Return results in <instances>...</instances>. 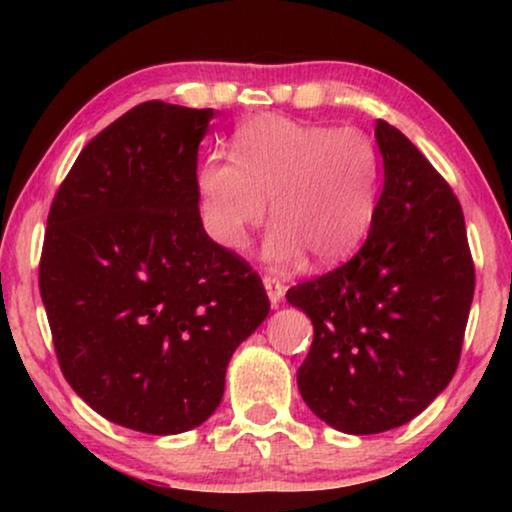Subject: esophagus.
Here are the masks:
<instances>
[{"label":"esophagus","instance_id":"obj_1","mask_svg":"<svg viewBox=\"0 0 512 512\" xmlns=\"http://www.w3.org/2000/svg\"><path fill=\"white\" fill-rule=\"evenodd\" d=\"M263 286H265V293H268V300L272 307H277L279 303H282V296H284V286L279 279L275 277H263Z\"/></svg>","mask_w":512,"mask_h":512}]
</instances>
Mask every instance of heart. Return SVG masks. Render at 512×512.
<instances>
[{
  "instance_id": "b5f03b06",
  "label": "heart",
  "mask_w": 512,
  "mask_h": 512,
  "mask_svg": "<svg viewBox=\"0 0 512 512\" xmlns=\"http://www.w3.org/2000/svg\"><path fill=\"white\" fill-rule=\"evenodd\" d=\"M380 156L373 139L352 128H328L261 114L233 135V158H209L198 172L207 233L240 251L265 221L263 258L298 263L305 254L331 265L368 235L377 209Z\"/></svg>"
}]
</instances>
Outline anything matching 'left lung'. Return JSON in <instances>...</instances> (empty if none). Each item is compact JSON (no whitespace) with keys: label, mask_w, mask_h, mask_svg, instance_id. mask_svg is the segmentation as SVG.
I'll return each instance as SVG.
<instances>
[{"label":"left lung","mask_w":512,"mask_h":512,"mask_svg":"<svg viewBox=\"0 0 512 512\" xmlns=\"http://www.w3.org/2000/svg\"><path fill=\"white\" fill-rule=\"evenodd\" d=\"M375 142L384 186L359 254L286 293L314 326L300 396L352 436L408 424L450 384L475 289L450 186L394 125L377 121Z\"/></svg>","instance_id":"8db88e82"}]
</instances>
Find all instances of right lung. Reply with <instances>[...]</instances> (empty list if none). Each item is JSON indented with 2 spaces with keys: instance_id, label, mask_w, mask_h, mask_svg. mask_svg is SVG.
<instances>
[{
  "instance_id": "right-lung-1",
  "label": "right lung",
  "mask_w": 512,
  "mask_h": 512,
  "mask_svg": "<svg viewBox=\"0 0 512 512\" xmlns=\"http://www.w3.org/2000/svg\"><path fill=\"white\" fill-rule=\"evenodd\" d=\"M214 109L144 102L79 153L55 195L39 291L62 375L125 429L172 436L219 408L230 356L270 312L200 219Z\"/></svg>"
}]
</instances>
